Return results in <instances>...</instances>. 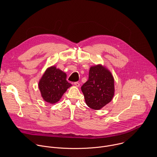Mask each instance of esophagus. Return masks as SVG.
Segmentation results:
<instances>
[{"instance_id": "obj_1", "label": "esophagus", "mask_w": 157, "mask_h": 157, "mask_svg": "<svg viewBox=\"0 0 157 157\" xmlns=\"http://www.w3.org/2000/svg\"><path fill=\"white\" fill-rule=\"evenodd\" d=\"M74 84H75L76 87H79V86H80V84H79L78 82H74Z\"/></svg>"}]
</instances>
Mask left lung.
I'll list each match as a JSON object with an SVG mask.
<instances>
[{
    "label": "left lung",
    "mask_w": 157,
    "mask_h": 157,
    "mask_svg": "<svg viewBox=\"0 0 157 157\" xmlns=\"http://www.w3.org/2000/svg\"><path fill=\"white\" fill-rule=\"evenodd\" d=\"M81 91L88 107L99 110L113 99L114 79L112 73L101 64L91 66L89 79L81 86Z\"/></svg>",
    "instance_id": "1"
}]
</instances>
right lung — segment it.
<instances>
[{
    "mask_svg": "<svg viewBox=\"0 0 157 157\" xmlns=\"http://www.w3.org/2000/svg\"><path fill=\"white\" fill-rule=\"evenodd\" d=\"M71 86L66 81V74L55 66L47 69L38 82L41 97L50 104L58 102Z\"/></svg>",
    "mask_w": 157,
    "mask_h": 157,
    "instance_id": "right-lung-1",
    "label": "right lung"
}]
</instances>
